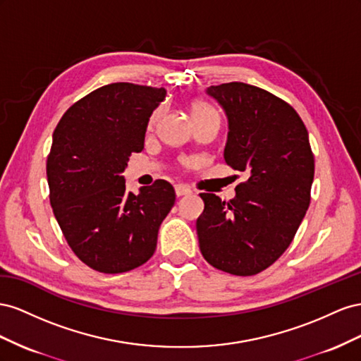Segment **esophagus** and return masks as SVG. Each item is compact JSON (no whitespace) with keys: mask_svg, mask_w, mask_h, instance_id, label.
Here are the masks:
<instances>
[{"mask_svg":"<svg viewBox=\"0 0 361 361\" xmlns=\"http://www.w3.org/2000/svg\"><path fill=\"white\" fill-rule=\"evenodd\" d=\"M175 193H177V197H184V195H190L192 190L186 186H183V184H177V186H175Z\"/></svg>","mask_w":361,"mask_h":361,"instance_id":"34e87169","label":"esophagus"}]
</instances>
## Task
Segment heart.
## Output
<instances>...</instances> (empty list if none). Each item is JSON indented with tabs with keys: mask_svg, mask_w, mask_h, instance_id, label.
I'll list each match as a JSON object with an SVG mask.
<instances>
[{
	"mask_svg": "<svg viewBox=\"0 0 361 361\" xmlns=\"http://www.w3.org/2000/svg\"><path fill=\"white\" fill-rule=\"evenodd\" d=\"M159 115H160V110H157L156 113H154L152 118H151V126L157 121ZM209 115H216V113L210 107L202 104V102H197V104L192 106V118L193 119H198V118H202V116H209Z\"/></svg>",
	"mask_w": 361,
	"mask_h": 361,
	"instance_id": "b5f03b06",
	"label": "heart"
}]
</instances>
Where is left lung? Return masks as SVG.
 <instances>
[{
    "instance_id": "obj_1",
    "label": "left lung",
    "mask_w": 361,
    "mask_h": 361,
    "mask_svg": "<svg viewBox=\"0 0 361 361\" xmlns=\"http://www.w3.org/2000/svg\"><path fill=\"white\" fill-rule=\"evenodd\" d=\"M228 121L225 163L245 173L235 198L201 193L200 250L216 269L255 275L293 240L310 204L314 159L300 115L283 99L240 81L210 86Z\"/></svg>"
}]
</instances>
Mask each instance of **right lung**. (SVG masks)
<instances>
[{
  "label": "right lung",
  "instance_id": "add662e5",
  "mask_svg": "<svg viewBox=\"0 0 361 361\" xmlns=\"http://www.w3.org/2000/svg\"><path fill=\"white\" fill-rule=\"evenodd\" d=\"M163 87L102 86L61 116L47 163L49 201L71 250L92 269L121 274L148 262L159 228L175 202L172 184L157 180L127 192L122 172L140 152Z\"/></svg>",
  "mask_w": 361,
  "mask_h": 361
}]
</instances>
